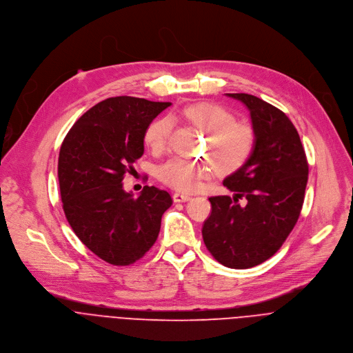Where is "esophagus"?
Segmentation results:
<instances>
[{
    "instance_id": "esophagus-1",
    "label": "esophagus",
    "mask_w": 353,
    "mask_h": 353,
    "mask_svg": "<svg viewBox=\"0 0 353 353\" xmlns=\"http://www.w3.org/2000/svg\"><path fill=\"white\" fill-rule=\"evenodd\" d=\"M172 197H174V201H176V203H182V201L190 200V196H189V194H186V193H179V192L174 193Z\"/></svg>"
}]
</instances>
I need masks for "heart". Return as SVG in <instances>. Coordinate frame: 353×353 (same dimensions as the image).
I'll use <instances>...</instances> for the list:
<instances>
[{
  "label": "heart",
  "instance_id": "1",
  "mask_svg": "<svg viewBox=\"0 0 353 353\" xmlns=\"http://www.w3.org/2000/svg\"><path fill=\"white\" fill-rule=\"evenodd\" d=\"M182 117L207 134L204 153L211 159L205 161H189L171 159L159 167V178L178 190H194L200 181L214 175L216 171L230 174L241 168L252 156L256 145L253 128L236 122L235 115L223 105L213 103H196L182 110ZM171 117H160L152 121L145 130V143L153 152H161L172 132Z\"/></svg>",
  "mask_w": 353,
  "mask_h": 353
}]
</instances>
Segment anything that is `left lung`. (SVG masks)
<instances>
[{
    "mask_svg": "<svg viewBox=\"0 0 353 353\" xmlns=\"http://www.w3.org/2000/svg\"><path fill=\"white\" fill-rule=\"evenodd\" d=\"M227 96L250 111L256 145L248 161L223 182L235 196L208 199L211 214L201 234L217 261L242 270L270 259L294 230L309 165L299 133L283 111L252 94Z\"/></svg>",
    "mask_w": 353,
    "mask_h": 353,
    "instance_id": "8db88e82",
    "label": "left lung"
}]
</instances>
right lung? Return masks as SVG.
<instances>
[{"instance_id": "right-lung-1", "label": "right lung", "mask_w": 353, "mask_h": 353, "mask_svg": "<svg viewBox=\"0 0 353 353\" xmlns=\"http://www.w3.org/2000/svg\"><path fill=\"white\" fill-rule=\"evenodd\" d=\"M171 103L110 97L86 111L65 136L58 181L65 217L82 243L114 265L142 259L171 207L167 190L145 186L137 197L123 176L143 156L148 125Z\"/></svg>"}]
</instances>
